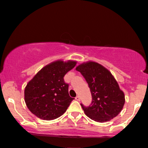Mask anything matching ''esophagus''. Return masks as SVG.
Wrapping results in <instances>:
<instances>
[{
  "label": "esophagus",
  "mask_w": 148,
  "mask_h": 148,
  "mask_svg": "<svg viewBox=\"0 0 148 148\" xmlns=\"http://www.w3.org/2000/svg\"><path fill=\"white\" fill-rule=\"evenodd\" d=\"M75 99H76V100H77V101H80V96H78V95L76 96Z\"/></svg>",
  "instance_id": "obj_1"
}]
</instances>
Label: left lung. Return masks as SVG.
<instances>
[{
  "label": "left lung",
  "instance_id": "8db88e82",
  "mask_svg": "<svg viewBox=\"0 0 148 148\" xmlns=\"http://www.w3.org/2000/svg\"><path fill=\"white\" fill-rule=\"evenodd\" d=\"M76 70L85 78L92 95L91 103L87 107L80 103L86 115L99 123L116 116L125 104V94L111 72L93 62L80 64Z\"/></svg>",
  "mask_w": 148,
  "mask_h": 148
}]
</instances>
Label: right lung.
Segmentation results:
<instances>
[{
    "label": "right lung",
    "mask_w": 148,
    "mask_h": 148,
    "mask_svg": "<svg viewBox=\"0 0 148 148\" xmlns=\"http://www.w3.org/2000/svg\"><path fill=\"white\" fill-rule=\"evenodd\" d=\"M76 64L74 61H56L41 69L27 84L24 99L32 113L45 121L64 114L74 98L69 95V84L64 77Z\"/></svg>",
    "instance_id": "add662e5"
}]
</instances>
